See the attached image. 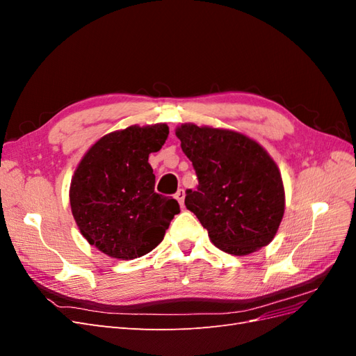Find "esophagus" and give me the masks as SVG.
<instances>
[{
  "instance_id": "obj_1",
  "label": "esophagus",
  "mask_w": 356,
  "mask_h": 356,
  "mask_svg": "<svg viewBox=\"0 0 356 356\" xmlns=\"http://www.w3.org/2000/svg\"><path fill=\"white\" fill-rule=\"evenodd\" d=\"M175 199L178 200V203L181 204V207H182V204H184V199H186V191L184 190H182V188H179L178 191H177V195H175Z\"/></svg>"
}]
</instances>
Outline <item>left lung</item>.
<instances>
[{"label":"left lung","instance_id":"obj_1","mask_svg":"<svg viewBox=\"0 0 356 356\" xmlns=\"http://www.w3.org/2000/svg\"><path fill=\"white\" fill-rule=\"evenodd\" d=\"M175 135L199 179L197 190L186 191V207L211 242L239 257L270 243L285 211L282 177L270 154L230 129L184 123Z\"/></svg>","mask_w":356,"mask_h":356}]
</instances>
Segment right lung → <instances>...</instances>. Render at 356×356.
Returning <instances> with one entry per match:
<instances>
[{"mask_svg":"<svg viewBox=\"0 0 356 356\" xmlns=\"http://www.w3.org/2000/svg\"><path fill=\"white\" fill-rule=\"evenodd\" d=\"M169 135L165 123L129 126L99 138L75 169L70 203L86 241L118 260H134L163 241L179 204L154 191L148 156Z\"/></svg>","mask_w":356,"mask_h":356,"instance_id":"add662e5","label":"right lung"}]
</instances>
